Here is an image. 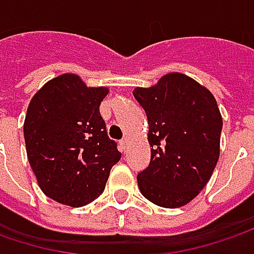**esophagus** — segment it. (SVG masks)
<instances>
[{
	"label": "esophagus",
	"mask_w": 254,
	"mask_h": 254,
	"mask_svg": "<svg viewBox=\"0 0 254 254\" xmlns=\"http://www.w3.org/2000/svg\"><path fill=\"white\" fill-rule=\"evenodd\" d=\"M127 138H124L122 141L119 142V145H121V151L122 152H127Z\"/></svg>",
	"instance_id": "esophagus-1"
}]
</instances>
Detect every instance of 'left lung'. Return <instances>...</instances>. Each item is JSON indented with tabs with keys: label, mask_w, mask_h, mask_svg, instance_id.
Instances as JSON below:
<instances>
[{
	"label": "left lung",
	"mask_w": 254,
	"mask_h": 254,
	"mask_svg": "<svg viewBox=\"0 0 254 254\" xmlns=\"http://www.w3.org/2000/svg\"><path fill=\"white\" fill-rule=\"evenodd\" d=\"M133 96L148 118L151 162L138 174L142 195L165 208L200 194L220 155L223 119L214 96L183 73H168Z\"/></svg>",
	"instance_id": "8db88e82"
}]
</instances>
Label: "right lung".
<instances>
[{
  "label": "right lung",
  "mask_w": 254,
  "mask_h": 254,
  "mask_svg": "<svg viewBox=\"0 0 254 254\" xmlns=\"http://www.w3.org/2000/svg\"><path fill=\"white\" fill-rule=\"evenodd\" d=\"M108 92L64 73L46 83L28 105L27 158L41 191L54 201L83 207L96 200L121 159L99 112Z\"/></svg>",
  "instance_id": "add662e5"
}]
</instances>
